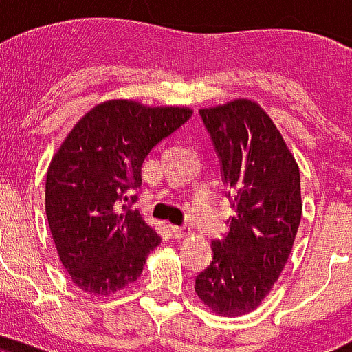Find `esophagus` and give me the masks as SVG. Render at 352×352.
Returning a JSON list of instances; mask_svg holds the SVG:
<instances>
[{
  "instance_id": "esophagus-1",
  "label": "esophagus",
  "mask_w": 352,
  "mask_h": 352,
  "mask_svg": "<svg viewBox=\"0 0 352 352\" xmlns=\"http://www.w3.org/2000/svg\"><path fill=\"white\" fill-rule=\"evenodd\" d=\"M171 233L175 239H184V236L190 235L188 228H181V226H171Z\"/></svg>"
}]
</instances>
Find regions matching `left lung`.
<instances>
[{"label":"left lung","instance_id":"obj_1","mask_svg":"<svg viewBox=\"0 0 352 352\" xmlns=\"http://www.w3.org/2000/svg\"><path fill=\"white\" fill-rule=\"evenodd\" d=\"M233 201L229 233L196 293L212 314L241 317L269 295L293 250L302 218L300 171L282 132L250 98L201 108Z\"/></svg>","mask_w":352,"mask_h":352}]
</instances>
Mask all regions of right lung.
<instances>
[{
    "label": "right lung",
    "mask_w": 352,
    "mask_h": 352,
    "mask_svg": "<svg viewBox=\"0 0 352 352\" xmlns=\"http://www.w3.org/2000/svg\"><path fill=\"white\" fill-rule=\"evenodd\" d=\"M192 113L111 98L91 108L56 151L44 207L59 259L83 293L104 296L136 282L160 244L129 203L136 201L143 160Z\"/></svg>",
    "instance_id": "right-lung-1"
}]
</instances>
